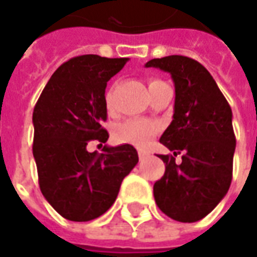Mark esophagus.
<instances>
[{"mask_svg":"<svg viewBox=\"0 0 257 257\" xmlns=\"http://www.w3.org/2000/svg\"><path fill=\"white\" fill-rule=\"evenodd\" d=\"M147 157V152H145V150H139V159L142 160H145Z\"/></svg>","mask_w":257,"mask_h":257,"instance_id":"1","label":"esophagus"}]
</instances>
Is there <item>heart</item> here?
I'll use <instances>...</instances> for the list:
<instances>
[{
	"mask_svg": "<svg viewBox=\"0 0 257 257\" xmlns=\"http://www.w3.org/2000/svg\"><path fill=\"white\" fill-rule=\"evenodd\" d=\"M161 80L152 79L149 82V87H152L156 83H159ZM105 104L110 107V97L108 94L105 96ZM157 132L156 123L146 121V119H139V118H132L128 121H123L119 123L115 129V138L116 141L121 143H131L135 146L143 147L146 146L149 141L153 138Z\"/></svg>",
	"mask_w": 257,
	"mask_h": 257,
	"instance_id": "heart-1",
	"label": "heart"
}]
</instances>
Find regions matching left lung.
<instances>
[{
    "label": "left lung",
    "instance_id": "8db88e82",
    "mask_svg": "<svg viewBox=\"0 0 257 257\" xmlns=\"http://www.w3.org/2000/svg\"><path fill=\"white\" fill-rule=\"evenodd\" d=\"M146 66L168 72L175 85L172 122L160 138L174 154L159 156L166 172L153 186L156 203L172 220L199 221L221 202L231 185L236 143L232 111L200 62L168 55ZM178 154L183 161L177 165Z\"/></svg>",
    "mask_w": 257,
    "mask_h": 257
}]
</instances>
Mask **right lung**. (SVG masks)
I'll use <instances>...</instances> for the list:
<instances>
[{"label": "right lung", "mask_w": 257, "mask_h": 257, "mask_svg": "<svg viewBox=\"0 0 257 257\" xmlns=\"http://www.w3.org/2000/svg\"><path fill=\"white\" fill-rule=\"evenodd\" d=\"M128 58L94 54L73 57L53 73L33 110V156L43 196L71 221H90L115 202L122 179L138 161L131 145L87 152V143L103 145L108 132L107 82Z\"/></svg>", "instance_id": "obj_1"}]
</instances>
